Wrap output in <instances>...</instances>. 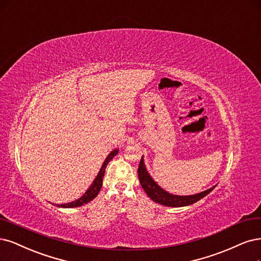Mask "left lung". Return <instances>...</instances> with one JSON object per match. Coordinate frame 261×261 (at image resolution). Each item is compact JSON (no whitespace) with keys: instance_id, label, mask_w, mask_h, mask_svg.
<instances>
[{"instance_id":"8db88e82","label":"left lung","mask_w":261,"mask_h":261,"mask_svg":"<svg viewBox=\"0 0 261 261\" xmlns=\"http://www.w3.org/2000/svg\"><path fill=\"white\" fill-rule=\"evenodd\" d=\"M138 177L143 190L146 191V193L149 195V197L152 201H154L164 206H170V207H181V206L191 205L199 200L203 199L204 196L207 195L212 190H214L215 188L213 187L208 189V190L194 194V195L180 196V195L170 194L165 190H163L161 187H159L158 184L154 182L153 179L151 178V176L147 172L142 158L140 160V163L138 166Z\"/></svg>"}]
</instances>
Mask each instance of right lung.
<instances>
[{"mask_svg":"<svg viewBox=\"0 0 261 261\" xmlns=\"http://www.w3.org/2000/svg\"><path fill=\"white\" fill-rule=\"evenodd\" d=\"M118 152H119V150L115 149V150H113V151L111 152V153H110L109 155L107 156L106 161L103 162V164H102V166H101V168H100V172L98 173L97 177L95 178L94 182L92 184L91 187L88 188V190L84 193L83 196H81L79 200L73 201V202H71V203L57 205L58 207L73 208V207H77V206H82V205H84V204H86V203H88V202H91L92 200H94L95 197L98 195V193H99L100 189H101V187H102V178H103V176H105L106 167H107L108 163H109V162H110L116 154H118Z\"/></svg>","mask_w":261,"mask_h":261,"instance_id":"right-lung-1","label":"right lung"}]
</instances>
